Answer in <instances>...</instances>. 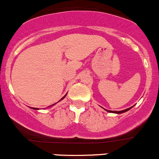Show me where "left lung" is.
Masks as SVG:
<instances>
[{"instance_id": "left-lung-1", "label": "left lung", "mask_w": 159, "mask_h": 159, "mask_svg": "<svg viewBox=\"0 0 159 159\" xmlns=\"http://www.w3.org/2000/svg\"><path fill=\"white\" fill-rule=\"evenodd\" d=\"M133 106H131V107L128 108V109H124V110H122V111H111V110H107V109H105L104 108L103 109H105V110L107 111V112H112V113H116V114H121V113H123V112H127V111H129V109H132Z\"/></svg>"}]
</instances>
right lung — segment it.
I'll use <instances>...</instances> for the list:
<instances>
[{
	"mask_svg": "<svg viewBox=\"0 0 159 159\" xmlns=\"http://www.w3.org/2000/svg\"><path fill=\"white\" fill-rule=\"evenodd\" d=\"M66 95H65V96H63V98H62V99H60V101H61L62 100V99H64V98L65 97H66ZM60 101H58V102H60ZM53 105H55V103L54 104H53V105H52V106H53ZM50 106H49V107H50ZM31 109H35V110H38V109H38V108H33V107H31Z\"/></svg>",
	"mask_w": 159,
	"mask_h": 159,
	"instance_id": "right-lung-1",
	"label": "right lung"
}]
</instances>
